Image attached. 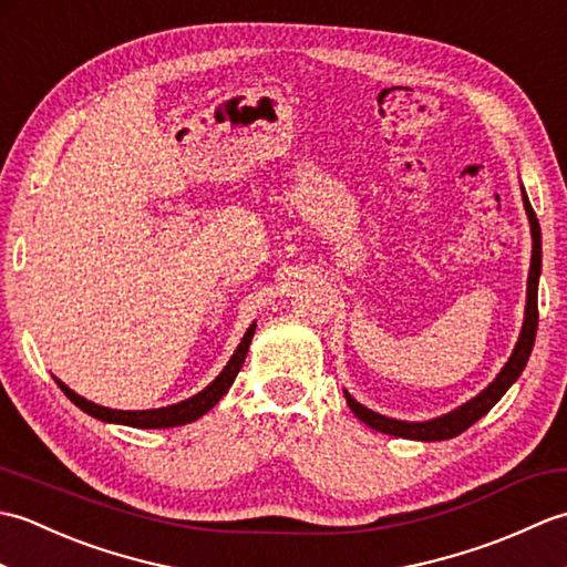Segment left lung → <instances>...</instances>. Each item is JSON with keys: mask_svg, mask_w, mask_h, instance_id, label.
Masks as SVG:
<instances>
[{"mask_svg": "<svg viewBox=\"0 0 567 567\" xmlns=\"http://www.w3.org/2000/svg\"><path fill=\"white\" fill-rule=\"evenodd\" d=\"M524 207L528 214V221H532V236H534V256H532V270H528V287H526V317H524L519 343H516L509 363L502 368L497 380L492 382L487 390L480 392L475 400H470L467 404L457 406L451 414H443V416L431 419V421L388 419L382 414L370 412L368 406L358 404L353 396L346 392L348 406L353 409V414L363 421V424H368L375 431L390 433V436H402V439H414V441L453 439V436H457V433H463L465 429L473 426L480 416H485L489 409L502 400V394L512 388V382L522 375L526 360H528V355H532L536 329H538V275H540V228H538L536 214L532 209V202L526 199V195H524Z\"/></svg>", "mask_w": 567, "mask_h": 567, "instance_id": "left-lung-1", "label": "left lung"}]
</instances>
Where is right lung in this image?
<instances>
[{
  "instance_id": "add662e5",
  "label": "right lung",
  "mask_w": 567,
  "mask_h": 567,
  "mask_svg": "<svg viewBox=\"0 0 567 567\" xmlns=\"http://www.w3.org/2000/svg\"><path fill=\"white\" fill-rule=\"evenodd\" d=\"M252 333H256V323H250V329L246 331L244 341L236 348V353L228 360V365L221 370V375L216 378L209 388H204L199 394L189 396V400L173 404V406H163V409H146V412H118V409H110V406H100L94 402H87L84 396L72 392L68 384H63L60 380L58 388L65 392L68 400L72 404H78L82 412H87L94 419H102V421H112V424H124V426H136V429H171V426H183L189 424V421L199 419L202 414H207L209 409L221 400V396L231 388L240 365H244L246 353H248V346Z\"/></svg>"
}]
</instances>
